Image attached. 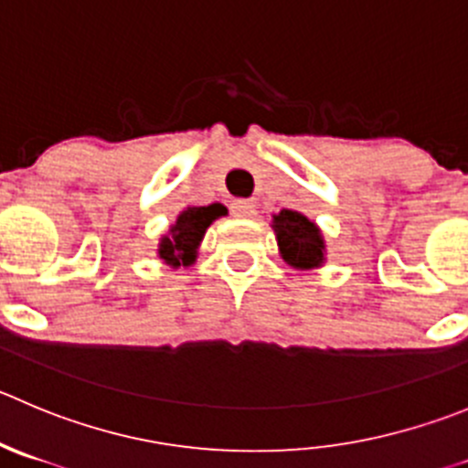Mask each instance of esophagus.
<instances>
[{
    "instance_id": "1",
    "label": "esophagus",
    "mask_w": 468,
    "mask_h": 468,
    "mask_svg": "<svg viewBox=\"0 0 468 468\" xmlns=\"http://www.w3.org/2000/svg\"><path fill=\"white\" fill-rule=\"evenodd\" d=\"M231 213L237 218H252L255 216V204L250 199H237V202L231 204Z\"/></svg>"
}]
</instances>
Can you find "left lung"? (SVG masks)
I'll return each instance as SVG.
<instances>
[{
	"mask_svg": "<svg viewBox=\"0 0 468 468\" xmlns=\"http://www.w3.org/2000/svg\"><path fill=\"white\" fill-rule=\"evenodd\" d=\"M271 227L284 264L296 271H313L326 264V241L322 229L305 213L282 208L273 216Z\"/></svg>",
	"mask_w": 468,
	"mask_h": 468,
	"instance_id": "obj_1",
	"label": "left lung"
}]
</instances>
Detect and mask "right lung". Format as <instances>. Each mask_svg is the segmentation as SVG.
Masks as SVG:
<instances>
[{
	"label": "right lung",
	"mask_w": 468,
	"mask_h": 468,
	"mask_svg": "<svg viewBox=\"0 0 468 468\" xmlns=\"http://www.w3.org/2000/svg\"><path fill=\"white\" fill-rule=\"evenodd\" d=\"M222 216H227V208L218 202L208 207H186L172 222L170 229L160 237L158 250H155L158 260L170 269L193 266L197 261L204 234Z\"/></svg>",
	"instance_id": "1"
}]
</instances>
